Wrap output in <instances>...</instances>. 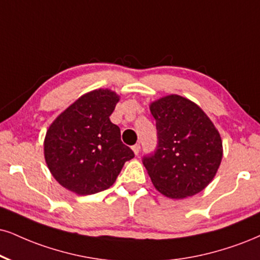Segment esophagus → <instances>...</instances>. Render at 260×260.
<instances>
[{"instance_id":"1","label":"esophagus","mask_w":260,"mask_h":260,"mask_svg":"<svg viewBox=\"0 0 260 260\" xmlns=\"http://www.w3.org/2000/svg\"><path fill=\"white\" fill-rule=\"evenodd\" d=\"M140 149H141V146L139 145V143H136L135 146H133V152L135 153V155H139Z\"/></svg>"}]
</instances>
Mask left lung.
Wrapping results in <instances>:
<instances>
[{"instance_id": "left-lung-1", "label": "left lung", "mask_w": 260, "mask_h": 260, "mask_svg": "<svg viewBox=\"0 0 260 260\" xmlns=\"http://www.w3.org/2000/svg\"><path fill=\"white\" fill-rule=\"evenodd\" d=\"M158 130L154 154L143 165L155 189L171 199L200 193L214 178L223 158L219 131L195 102L166 95L149 105Z\"/></svg>"}]
</instances>
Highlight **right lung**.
<instances>
[{
	"instance_id": "right-lung-1",
	"label": "right lung",
	"mask_w": 260,
	"mask_h": 260,
	"mask_svg": "<svg viewBox=\"0 0 260 260\" xmlns=\"http://www.w3.org/2000/svg\"><path fill=\"white\" fill-rule=\"evenodd\" d=\"M120 96L110 89L86 92L48 127L44 159L53 177L77 195L106 190L114 183L134 152L110 120Z\"/></svg>"
}]
</instances>
